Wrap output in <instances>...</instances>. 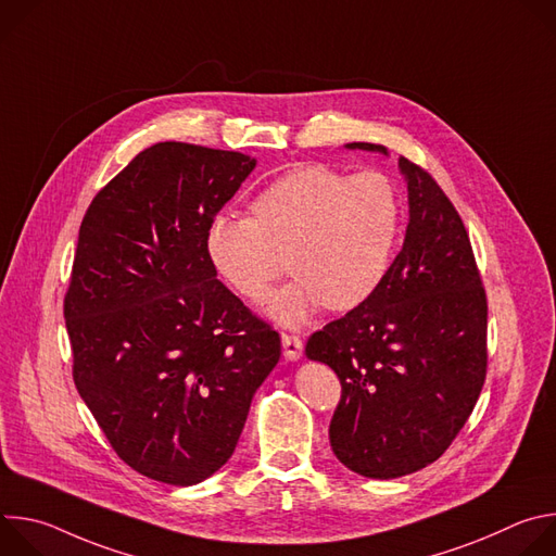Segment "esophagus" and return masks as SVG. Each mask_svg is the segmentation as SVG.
<instances>
[{
    "label": "esophagus",
    "instance_id": "34e87169",
    "mask_svg": "<svg viewBox=\"0 0 556 556\" xmlns=\"http://www.w3.org/2000/svg\"><path fill=\"white\" fill-rule=\"evenodd\" d=\"M281 345H283V356L286 361H299L303 354V341L296 334H281Z\"/></svg>",
    "mask_w": 556,
    "mask_h": 556
}]
</instances>
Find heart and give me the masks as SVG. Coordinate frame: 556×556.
<instances>
[{"mask_svg": "<svg viewBox=\"0 0 556 556\" xmlns=\"http://www.w3.org/2000/svg\"><path fill=\"white\" fill-rule=\"evenodd\" d=\"M251 213L208 224V260L237 294L260 301L288 257L294 279L266 309L296 326L319 305L350 312L378 290L399 240L401 195L380 172L348 176L330 165H303L270 182Z\"/></svg>", "mask_w": 556, "mask_h": 556, "instance_id": "obj_1", "label": "heart"}]
</instances>
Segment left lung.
I'll use <instances>...</instances> for the list:
<instances>
[{"instance_id":"1","label":"left lung","mask_w":556,"mask_h":556,"mask_svg":"<svg viewBox=\"0 0 556 556\" xmlns=\"http://www.w3.org/2000/svg\"><path fill=\"white\" fill-rule=\"evenodd\" d=\"M399 165L409 189L403 251L363 305L305 345L341 380L334 455L374 480L435 462L472 414L489 365V301L464 222L429 172L407 157Z\"/></svg>"}]
</instances>
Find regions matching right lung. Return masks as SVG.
Listing matches in <instances>:
<instances>
[{
    "instance_id": "obj_1",
    "label": "right lung",
    "mask_w": 556,
    "mask_h": 556,
    "mask_svg": "<svg viewBox=\"0 0 556 556\" xmlns=\"http://www.w3.org/2000/svg\"><path fill=\"white\" fill-rule=\"evenodd\" d=\"M255 169L157 142L92 200L63 299L72 378L116 455L155 482L226 464L281 339L219 279L206 230Z\"/></svg>"
}]
</instances>
